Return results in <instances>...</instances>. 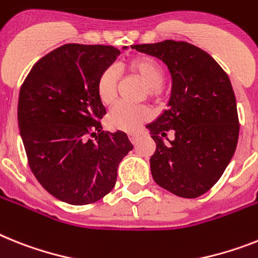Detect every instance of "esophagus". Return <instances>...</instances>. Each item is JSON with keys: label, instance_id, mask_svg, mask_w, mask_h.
I'll use <instances>...</instances> for the list:
<instances>
[{"label": "esophagus", "instance_id": "1", "mask_svg": "<svg viewBox=\"0 0 258 258\" xmlns=\"http://www.w3.org/2000/svg\"><path fill=\"white\" fill-rule=\"evenodd\" d=\"M128 138H130V140H131V143H133L134 146H135L136 143H138V140H139V135H138V134H130Z\"/></svg>", "mask_w": 258, "mask_h": 258}]
</instances>
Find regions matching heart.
Instances as JSON below:
<instances>
[{
  "instance_id": "1",
  "label": "heart",
  "mask_w": 258,
  "mask_h": 258,
  "mask_svg": "<svg viewBox=\"0 0 258 258\" xmlns=\"http://www.w3.org/2000/svg\"><path fill=\"white\" fill-rule=\"evenodd\" d=\"M120 71L139 80L146 86L147 98L153 102H161L165 97L166 89L164 86L165 69L161 62L152 56L138 55L123 60ZM119 85V73L114 68H105L97 79V94L103 105H111L116 98ZM151 118V112L144 106H131L119 103L107 116L110 128L135 133L143 123Z\"/></svg>"
}]
</instances>
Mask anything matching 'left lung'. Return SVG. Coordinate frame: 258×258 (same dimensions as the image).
Wrapping results in <instances>:
<instances>
[{
    "label": "left lung",
    "instance_id": "1",
    "mask_svg": "<svg viewBox=\"0 0 258 258\" xmlns=\"http://www.w3.org/2000/svg\"><path fill=\"white\" fill-rule=\"evenodd\" d=\"M133 48L161 59L173 79L169 109L147 125L156 143L153 179L176 196L197 198L219 181L237 146L239 115L228 75L206 51L182 40ZM168 132L175 134L173 141Z\"/></svg>",
    "mask_w": 258,
    "mask_h": 258
}]
</instances>
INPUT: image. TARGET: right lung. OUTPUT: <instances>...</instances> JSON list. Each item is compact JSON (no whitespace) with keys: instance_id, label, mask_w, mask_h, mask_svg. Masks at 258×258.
Listing matches in <instances>:
<instances>
[{"instance_id":"obj_1","label":"right lung","mask_w":258,"mask_h":258,"mask_svg":"<svg viewBox=\"0 0 258 258\" xmlns=\"http://www.w3.org/2000/svg\"><path fill=\"white\" fill-rule=\"evenodd\" d=\"M116 47L69 43L32 67L19 92L18 124L39 183L62 202L82 206L109 194L120 160L134 148L122 131H102L105 106L97 79Z\"/></svg>"}]
</instances>
